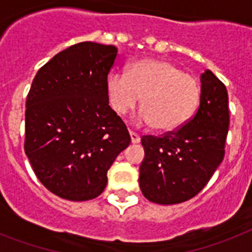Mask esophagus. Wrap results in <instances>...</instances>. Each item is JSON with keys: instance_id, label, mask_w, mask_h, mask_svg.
Masks as SVG:
<instances>
[{"instance_id": "obj_1", "label": "esophagus", "mask_w": 252, "mask_h": 252, "mask_svg": "<svg viewBox=\"0 0 252 252\" xmlns=\"http://www.w3.org/2000/svg\"><path fill=\"white\" fill-rule=\"evenodd\" d=\"M129 136H130V141H132V144H138L140 140H141V137H140L137 133H134V132H129Z\"/></svg>"}]
</instances>
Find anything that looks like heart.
I'll list each match as a JSON object with an SVG mask.
<instances>
[{
	"mask_svg": "<svg viewBox=\"0 0 252 252\" xmlns=\"http://www.w3.org/2000/svg\"><path fill=\"white\" fill-rule=\"evenodd\" d=\"M106 93L110 106L119 115L133 110L142 96L144 108L137 115L138 123L163 133L182 128L193 116L201 96L195 77L159 59H142L126 73H111Z\"/></svg>",
	"mask_w": 252,
	"mask_h": 252,
	"instance_id": "1",
	"label": "heart"
}]
</instances>
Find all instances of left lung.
I'll list each match as a JSON object with an SVG mask.
<instances>
[{"mask_svg": "<svg viewBox=\"0 0 252 252\" xmlns=\"http://www.w3.org/2000/svg\"><path fill=\"white\" fill-rule=\"evenodd\" d=\"M200 82L199 110L189 122L162 137L141 140L145 157L138 183L152 203L171 205L192 199L222 162L229 129L226 87L211 70Z\"/></svg>", "mask_w": 252, "mask_h": 252, "instance_id": "left-lung-1", "label": "left lung"}]
</instances>
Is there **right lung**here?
I'll return each mask as SVG.
<instances>
[{
	"mask_svg": "<svg viewBox=\"0 0 252 252\" xmlns=\"http://www.w3.org/2000/svg\"><path fill=\"white\" fill-rule=\"evenodd\" d=\"M116 56L115 45L78 43L53 56L32 81L25 152L37 179L61 199L98 197L108 168L130 144L106 93Z\"/></svg>",
	"mask_w": 252,
	"mask_h": 252,
	"instance_id": "right-lung-1",
	"label": "right lung"
}]
</instances>
